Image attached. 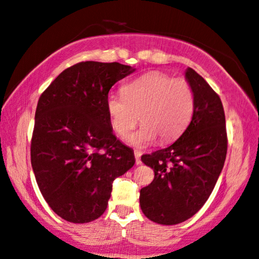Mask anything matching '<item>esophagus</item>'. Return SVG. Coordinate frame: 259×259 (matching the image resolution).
Segmentation results:
<instances>
[{
  "mask_svg": "<svg viewBox=\"0 0 259 259\" xmlns=\"http://www.w3.org/2000/svg\"><path fill=\"white\" fill-rule=\"evenodd\" d=\"M134 154H135L136 165L141 164V152H140V151H135V152H134Z\"/></svg>",
  "mask_w": 259,
  "mask_h": 259,
  "instance_id": "esophagus-1",
  "label": "esophagus"
}]
</instances>
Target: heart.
<instances>
[{"mask_svg": "<svg viewBox=\"0 0 259 259\" xmlns=\"http://www.w3.org/2000/svg\"><path fill=\"white\" fill-rule=\"evenodd\" d=\"M123 96H108L107 113L113 130L127 138L140 121L142 126L130 142L146 147L159 138L170 142L179 138L194 111V95L185 79H174L169 74H145L121 88Z\"/></svg>", "mask_w": 259, "mask_h": 259, "instance_id": "1", "label": "heart"}]
</instances>
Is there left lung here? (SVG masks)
<instances>
[{
  "label": "left lung",
  "mask_w": 259,
  "mask_h": 259,
  "mask_svg": "<svg viewBox=\"0 0 259 259\" xmlns=\"http://www.w3.org/2000/svg\"><path fill=\"white\" fill-rule=\"evenodd\" d=\"M194 95L192 120L172 145L141 157L154 180L140 191L148 220L172 226L194 216L212 193L227 155L226 117L220 96L200 74L185 72Z\"/></svg>",
  "instance_id": "obj_1"
}]
</instances>
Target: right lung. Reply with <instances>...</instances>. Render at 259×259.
Here are the masks:
<instances>
[{
    "label": "right lung",
    "mask_w": 259,
    "mask_h": 259,
    "mask_svg": "<svg viewBox=\"0 0 259 259\" xmlns=\"http://www.w3.org/2000/svg\"><path fill=\"white\" fill-rule=\"evenodd\" d=\"M134 71L119 62H79L38 100L31 164L45 200L67 222L99 219L113 180L135 164L133 149L113 135L106 106L112 85Z\"/></svg>",
    "instance_id": "add662e5"
}]
</instances>
